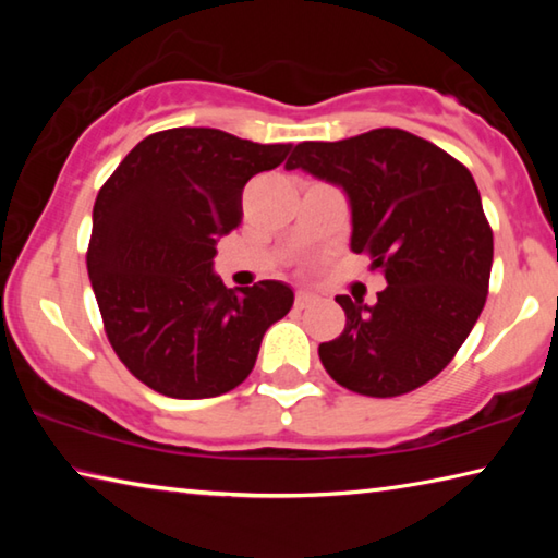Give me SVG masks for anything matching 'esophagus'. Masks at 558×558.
Listing matches in <instances>:
<instances>
[{
  "mask_svg": "<svg viewBox=\"0 0 558 558\" xmlns=\"http://www.w3.org/2000/svg\"><path fill=\"white\" fill-rule=\"evenodd\" d=\"M313 300H315V298L310 295L307 290H298V295H295V307H298V310H305Z\"/></svg>",
  "mask_w": 558,
  "mask_h": 558,
  "instance_id": "obj_1",
  "label": "esophagus"
}]
</instances>
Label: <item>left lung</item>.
I'll return each instance as SVG.
<instances>
[{"label":"left lung","instance_id":"8db88e82","mask_svg":"<svg viewBox=\"0 0 558 558\" xmlns=\"http://www.w3.org/2000/svg\"><path fill=\"white\" fill-rule=\"evenodd\" d=\"M286 169L342 189L354 253L386 288L374 305L337 295L344 332L319 344L344 389L389 399L446 369L485 307L493 231L472 174L405 130L379 128L339 143H300Z\"/></svg>","mask_w":558,"mask_h":558}]
</instances>
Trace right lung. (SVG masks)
<instances>
[{"label":"right lung","mask_w":558,"mask_h":558,"mask_svg":"<svg viewBox=\"0 0 558 558\" xmlns=\"http://www.w3.org/2000/svg\"><path fill=\"white\" fill-rule=\"evenodd\" d=\"M292 145H258L214 128L145 137L93 206L88 278L102 325L132 376L172 399H211L256 364L292 288L235 292L214 272L216 243L241 223V192Z\"/></svg>","instance_id":"1"}]
</instances>
